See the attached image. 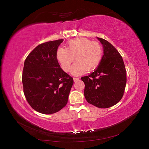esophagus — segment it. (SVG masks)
<instances>
[{
	"label": "esophagus",
	"mask_w": 149,
	"mask_h": 149,
	"mask_svg": "<svg viewBox=\"0 0 149 149\" xmlns=\"http://www.w3.org/2000/svg\"><path fill=\"white\" fill-rule=\"evenodd\" d=\"M79 78H73V80H74V82H76V81H79Z\"/></svg>",
	"instance_id": "esophagus-1"
}]
</instances>
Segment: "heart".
Here are the masks:
<instances>
[{"label":"heart","instance_id":"b5f03b06","mask_svg":"<svg viewBox=\"0 0 149 149\" xmlns=\"http://www.w3.org/2000/svg\"><path fill=\"white\" fill-rule=\"evenodd\" d=\"M102 57V48L97 42L86 38H76L68 43L67 48H59L56 58L61 68L68 72L71 65L76 60L71 73L74 75L81 74L84 71H91L100 64Z\"/></svg>","mask_w":149,"mask_h":149}]
</instances>
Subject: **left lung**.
Returning <instances> with one entry per match:
<instances>
[{
    "mask_svg": "<svg viewBox=\"0 0 149 149\" xmlns=\"http://www.w3.org/2000/svg\"><path fill=\"white\" fill-rule=\"evenodd\" d=\"M97 39L102 44L104 55L97 69L81 79L86 101L97 107L108 108L119 102L124 95L126 70L123 58L112 45L103 38Z\"/></svg>",
    "mask_w": 149,
    "mask_h": 149,
    "instance_id": "obj_1",
    "label": "left lung"
}]
</instances>
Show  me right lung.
<instances>
[{"label": "right lung", "instance_id": "1", "mask_svg": "<svg viewBox=\"0 0 149 149\" xmlns=\"http://www.w3.org/2000/svg\"><path fill=\"white\" fill-rule=\"evenodd\" d=\"M63 40L40 44L26 58L22 80L26 101L40 113L51 114L68 102L73 79L63 70L56 58Z\"/></svg>", "mask_w": 149, "mask_h": 149}]
</instances>
